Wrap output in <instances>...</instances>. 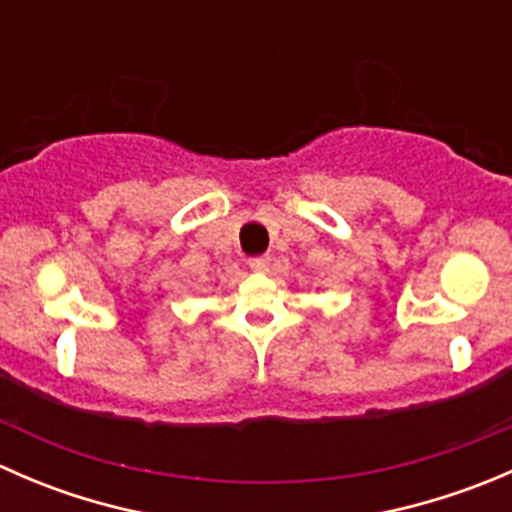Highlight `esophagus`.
<instances>
[{
	"mask_svg": "<svg viewBox=\"0 0 512 512\" xmlns=\"http://www.w3.org/2000/svg\"><path fill=\"white\" fill-rule=\"evenodd\" d=\"M250 270L252 272H267V270H270V257H267V255L252 257V260H250Z\"/></svg>",
	"mask_w": 512,
	"mask_h": 512,
	"instance_id": "1",
	"label": "esophagus"
}]
</instances>
